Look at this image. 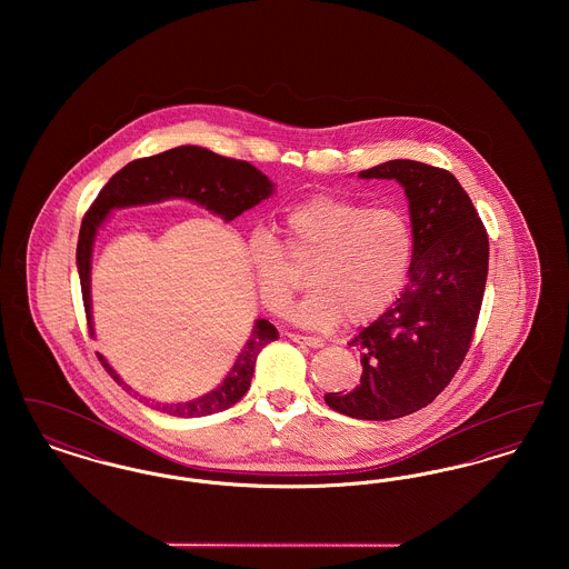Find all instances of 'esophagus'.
<instances>
[{
  "label": "esophagus",
  "mask_w": 569,
  "mask_h": 569,
  "mask_svg": "<svg viewBox=\"0 0 569 569\" xmlns=\"http://www.w3.org/2000/svg\"><path fill=\"white\" fill-rule=\"evenodd\" d=\"M288 337H290L295 343L307 346V348H322V346H325V341H322L320 337H305V335H297V332H290Z\"/></svg>",
  "instance_id": "obj_1"
}]
</instances>
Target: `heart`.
<instances>
[{"label": "heart", "mask_w": 569, "mask_h": 569, "mask_svg": "<svg viewBox=\"0 0 569 569\" xmlns=\"http://www.w3.org/2000/svg\"><path fill=\"white\" fill-rule=\"evenodd\" d=\"M281 228L283 247L264 230H253L244 243L258 295L274 313L292 297L286 253L292 260L313 258L307 272L311 292L288 313L305 328L330 330L346 318L353 326L369 325L401 295L413 256L403 211L320 193L290 207Z\"/></svg>", "instance_id": "b5f03b06"}]
</instances>
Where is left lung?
Returning <instances> with one entry per match:
<instances>
[{"mask_svg": "<svg viewBox=\"0 0 569 569\" xmlns=\"http://www.w3.org/2000/svg\"><path fill=\"white\" fill-rule=\"evenodd\" d=\"M406 190L413 234L409 283L397 302L358 332L362 376L326 406L358 420H395L433 403L471 346L488 274V237L455 174L413 160L358 172Z\"/></svg>", "mask_w": 569, "mask_h": 569, "instance_id": "left-lung-1", "label": "left lung"}]
</instances>
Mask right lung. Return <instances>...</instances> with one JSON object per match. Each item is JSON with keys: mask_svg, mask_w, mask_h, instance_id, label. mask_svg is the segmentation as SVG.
<instances>
[{"mask_svg": "<svg viewBox=\"0 0 569 569\" xmlns=\"http://www.w3.org/2000/svg\"><path fill=\"white\" fill-rule=\"evenodd\" d=\"M274 186L267 174H262L256 166L241 160H230L217 156L213 151L196 144L174 147L153 158H142L123 166L109 183L98 193L96 202L82 217L79 244H77V267L81 277L82 302L87 313L89 332H93L91 316V256L98 230L104 226L114 209L156 204L170 198H183L204 207L213 216L223 221H232L247 209L260 204L272 196ZM279 337L277 328L269 320H256L251 335L247 339L241 353L237 356L232 369L223 381L211 392L191 399L186 403H156L153 409L177 418H200L211 416L234 406L251 386L253 367L258 353ZM102 367L109 371L110 378L126 392L132 388L119 378V373L110 367L107 358L98 353Z\"/></svg>", "mask_w": 569, "mask_h": 569, "instance_id": "add662e5", "label": "right lung"}]
</instances>
